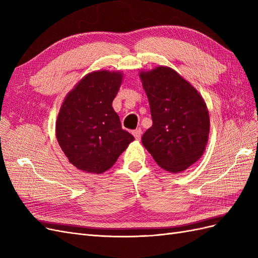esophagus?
Wrapping results in <instances>:
<instances>
[{
	"label": "esophagus",
	"mask_w": 258,
	"mask_h": 258,
	"mask_svg": "<svg viewBox=\"0 0 258 258\" xmlns=\"http://www.w3.org/2000/svg\"><path fill=\"white\" fill-rule=\"evenodd\" d=\"M132 135L135 136V138L137 140H140V139H141V136H142V129L141 128H137L136 130L132 131Z\"/></svg>",
	"instance_id": "34e87169"
}]
</instances>
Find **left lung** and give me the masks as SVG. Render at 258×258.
<instances>
[{
	"label": "left lung",
	"mask_w": 258,
	"mask_h": 258,
	"mask_svg": "<svg viewBox=\"0 0 258 258\" xmlns=\"http://www.w3.org/2000/svg\"><path fill=\"white\" fill-rule=\"evenodd\" d=\"M153 126L142 143L157 165L178 173L196 162L208 143L210 118L199 92L174 70L158 67L141 72Z\"/></svg>",
	"instance_id": "left-lung-1"
}]
</instances>
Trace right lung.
Wrapping results in <instances>:
<instances>
[{
    "label": "right lung",
    "instance_id": "obj_1",
    "mask_svg": "<svg viewBox=\"0 0 258 258\" xmlns=\"http://www.w3.org/2000/svg\"><path fill=\"white\" fill-rule=\"evenodd\" d=\"M119 72L86 75L68 93L56 122L58 143L77 169L100 174L110 169L135 138L121 128L113 100L120 87Z\"/></svg>",
    "mask_w": 258,
    "mask_h": 258
}]
</instances>
